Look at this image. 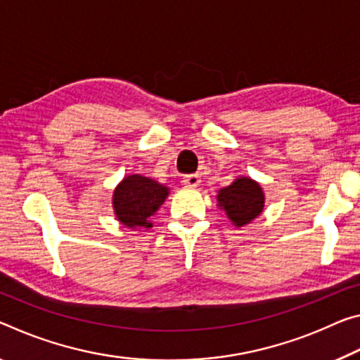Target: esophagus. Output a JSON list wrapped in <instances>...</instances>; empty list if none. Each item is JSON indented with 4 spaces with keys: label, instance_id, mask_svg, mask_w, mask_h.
Listing matches in <instances>:
<instances>
[{
    "label": "esophagus",
    "instance_id": "34e87169",
    "mask_svg": "<svg viewBox=\"0 0 360 360\" xmlns=\"http://www.w3.org/2000/svg\"><path fill=\"white\" fill-rule=\"evenodd\" d=\"M182 182H184L186 187H198L200 186V176L198 174H187L184 176V179H182Z\"/></svg>",
    "mask_w": 360,
    "mask_h": 360
}]
</instances>
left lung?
<instances>
[{
	"label": "left lung",
	"mask_w": 360,
	"mask_h": 360,
	"mask_svg": "<svg viewBox=\"0 0 360 360\" xmlns=\"http://www.w3.org/2000/svg\"><path fill=\"white\" fill-rule=\"evenodd\" d=\"M216 200L233 227H243L262 213L266 195L258 181L240 176L231 186L219 189Z\"/></svg>",
	"instance_id": "obj_1"
}]
</instances>
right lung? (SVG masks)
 <instances>
[{"instance_id": "right-lung-1", "label": "right lung", "mask_w": 360, "mask_h": 360, "mask_svg": "<svg viewBox=\"0 0 360 360\" xmlns=\"http://www.w3.org/2000/svg\"><path fill=\"white\" fill-rule=\"evenodd\" d=\"M169 195V187L142 174H129L118 182L112 207L120 224L128 229H150V218Z\"/></svg>"}]
</instances>
